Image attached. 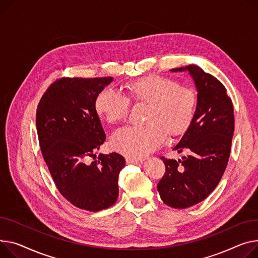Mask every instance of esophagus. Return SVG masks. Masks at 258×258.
I'll return each instance as SVG.
<instances>
[{
	"mask_svg": "<svg viewBox=\"0 0 258 258\" xmlns=\"http://www.w3.org/2000/svg\"><path fill=\"white\" fill-rule=\"evenodd\" d=\"M144 159H136V158H126V164H140Z\"/></svg>",
	"mask_w": 258,
	"mask_h": 258,
	"instance_id": "34e87169",
	"label": "esophagus"
}]
</instances>
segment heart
<instances>
[{
  "instance_id": "b5f03b06",
  "label": "heart",
  "mask_w": 258,
  "mask_h": 258,
  "mask_svg": "<svg viewBox=\"0 0 258 258\" xmlns=\"http://www.w3.org/2000/svg\"><path fill=\"white\" fill-rule=\"evenodd\" d=\"M126 96L112 88L102 89L95 97L96 113L110 124L125 121L131 100L145 104L143 126H128L116 132L111 148L131 158H143L156 150L168 138L183 135L194 119L198 96L190 86L175 80L152 75L126 85Z\"/></svg>"
}]
</instances>
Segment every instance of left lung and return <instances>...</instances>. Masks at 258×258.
I'll return each mask as SVG.
<instances>
[{"label":"left lung","instance_id":"1","mask_svg":"<svg viewBox=\"0 0 258 258\" xmlns=\"http://www.w3.org/2000/svg\"><path fill=\"white\" fill-rule=\"evenodd\" d=\"M171 72H188L198 101L192 124L173 147L187 156L178 161L162 157L166 171L158 191L168 207L185 209L207 198L224 173L234 131L233 106L224 85L200 67L188 65Z\"/></svg>","mask_w":258,"mask_h":258}]
</instances>
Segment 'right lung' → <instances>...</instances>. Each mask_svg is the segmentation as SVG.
I'll list each match as a JSON object with an SVG mask.
<instances>
[{
	"instance_id": "right-lung-1",
	"label": "right lung",
	"mask_w": 258,
	"mask_h": 258,
	"mask_svg": "<svg viewBox=\"0 0 258 258\" xmlns=\"http://www.w3.org/2000/svg\"><path fill=\"white\" fill-rule=\"evenodd\" d=\"M112 81V77L59 79L44 92L36 112L40 149L57 188L75 207L89 212L116 202L119 172L125 165L116 152L86 163L106 140L94 100Z\"/></svg>"
}]
</instances>
